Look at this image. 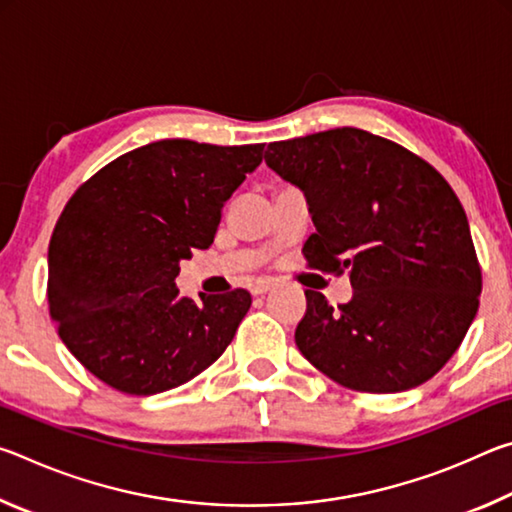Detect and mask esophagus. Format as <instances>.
<instances>
[{
  "label": "esophagus",
  "mask_w": 512,
  "mask_h": 512,
  "mask_svg": "<svg viewBox=\"0 0 512 512\" xmlns=\"http://www.w3.org/2000/svg\"><path fill=\"white\" fill-rule=\"evenodd\" d=\"M271 289H273L271 280H257L253 287H250V293H253V296H264V293L271 291Z\"/></svg>",
  "instance_id": "1"
}]
</instances>
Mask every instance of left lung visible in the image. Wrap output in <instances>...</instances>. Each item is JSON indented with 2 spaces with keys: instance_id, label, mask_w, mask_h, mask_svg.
<instances>
[{
  "instance_id": "1",
  "label": "left lung",
  "mask_w": 512,
  "mask_h": 512,
  "mask_svg": "<svg viewBox=\"0 0 512 512\" xmlns=\"http://www.w3.org/2000/svg\"><path fill=\"white\" fill-rule=\"evenodd\" d=\"M264 160L307 198V262L348 271L352 300L305 291L296 345L336 384L402 393L452 359L479 309L470 223L447 180L418 155L361 128L268 144Z\"/></svg>"
}]
</instances>
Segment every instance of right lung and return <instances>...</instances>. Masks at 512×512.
Instances as JSON below:
<instances>
[{
    "label": "right lung",
    "mask_w": 512,
    "mask_h": 512,
    "mask_svg": "<svg viewBox=\"0 0 512 512\" xmlns=\"http://www.w3.org/2000/svg\"><path fill=\"white\" fill-rule=\"evenodd\" d=\"M264 144L160 140L124 153L65 205L49 244V314L67 350L128 395L171 391L221 357L250 293L180 296L176 275L210 248L221 210Z\"/></svg>",
    "instance_id": "add662e5"
}]
</instances>
